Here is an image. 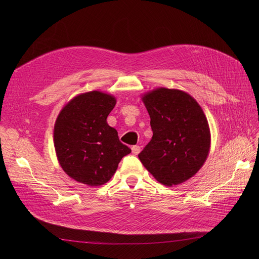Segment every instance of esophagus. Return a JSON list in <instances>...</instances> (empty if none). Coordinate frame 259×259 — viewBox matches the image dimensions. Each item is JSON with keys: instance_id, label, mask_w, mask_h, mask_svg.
<instances>
[{"instance_id": "34e87169", "label": "esophagus", "mask_w": 259, "mask_h": 259, "mask_svg": "<svg viewBox=\"0 0 259 259\" xmlns=\"http://www.w3.org/2000/svg\"><path fill=\"white\" fill-rule=\"evenodd\" d=\"M140 152H141V147L140 146H133L132 147V153L133 154L138 155Z\"/></svg>"}]
</instances>
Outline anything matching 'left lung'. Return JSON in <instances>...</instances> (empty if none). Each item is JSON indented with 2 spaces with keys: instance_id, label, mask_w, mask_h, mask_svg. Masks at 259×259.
Instances as JSON below:
<instances>
[{
  "instance_id": "obj_1",
  "label": "left lung",
  "mask_w": 259,
  "mask_h": 259,
  "mask_svg": "<svg viewBox=\"0 0 259 259\" xmlns=\"http://www.w3.org/2000/svg\"><path fill=\"white\" fill-rule=\"evenodd\" d=\"M153 137L139 158L160 184L172 187L194 176L205 164L211 133L201 107L189 93L156 88L143 94Z\"/></svg>"
}]
</instances>
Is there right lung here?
Returning a JSON list of instances; mask_svg holds the SVG:
<instances>
[{
	"label": "right lung",
	"mask_w": 259,
	"mask_h": 259,
	"mask_svg": "<svg viewBox=\"0 0 259 259\" xmlns=\"http://www.w3.org/2000/svg\"><path fill=\"white\" fill-rule=\"evenodd\" d=\"M115 104L113 95L94 90L76 95L60 111L53 143L60 166L72 180L89 187L104 185L131 152L107 122Z\"/></svg>",
	"instance_id": "obj_1"
}]
</instances>
